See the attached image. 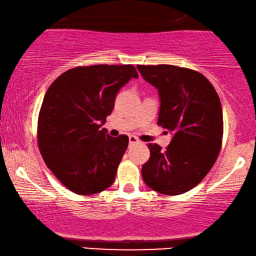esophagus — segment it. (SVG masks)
Masks as SVG:
<instances>
[{"mask_svg":"<svg viewBox=\"0 0 256 256\" xmlns=\"http://www.w3.org/2000/svg\"><path fill=\"white\" fill-rule=\"evenodd\" d=\"M136 143H140V140L134 135L129 136V144H136Z\"/></svg>","mask_w":256,"mask_h":256,"instance_id":"obj_1","label":"esophagus"}]
</instances>
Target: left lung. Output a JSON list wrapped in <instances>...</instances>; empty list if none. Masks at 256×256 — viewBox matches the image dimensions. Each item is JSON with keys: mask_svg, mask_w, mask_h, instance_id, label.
I'll return each mask as SVG.
<instances>
[{"mask_svg": "<svg viewBox=\"0 0 256 256\" xmlns=\"http://www.w3.org/2000/svg\"><path fill=\"white\" fill-rule=\"evenodd\" d=\"M158 90L157 124L174 138L166 149L149 143L142 166L144 183L160 194H184L204 180L222 149L224 121L218 93L202 73L174 65H138Z\"/></svg>", "mask_w": 256, "mask_h": 256, "instance_id": "obj_1", "label": "left lung"}]
</instances>
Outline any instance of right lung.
Instances as JSON below:
<instances>
[{"mask_svg": "<svg viewBox=\"0 0 256 256\" xmlns=\"http://www.w3.org/2000/svg\"><path fill=\"white\" fill-rule=\"evenodd\" d=\"M132 78V65L78 66L48 87L38 115V148L45 164L68 190L90 196L114 183L128 136L101 128L115 98Z\"/></svg>", "mask_w": 256, "mask_h": 256, "instance_id": "1", "label": "right lung"}]
</instances>
